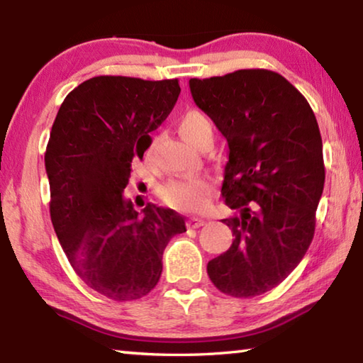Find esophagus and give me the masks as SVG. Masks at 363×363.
I'll use <instances>...</instances> for the list:
<instances>
[{"label":"esophagus","mask_w":363,"mask_h":363,"mask_svg":"<svg viewBox=\"0 0 363 363\" xmlns=\"http://www.w3.org/2000/svg\"><path fill=\"white\" fill-rule=\"evenodd\" d=\"M205 224V219L201 218H189L187 220V225L192 227V229H199V227H201Z\"/></svg>","instance_id":"obj_1"}]
</instances>
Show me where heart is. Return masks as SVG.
Here are the masks:
<instances>
[{
  "label": "heart",
  "mask_w": 363,
  "mask_h": 363,
  "mask_svg": "<svg viewBox=\"0 0 363 363\" xmlns=\"http://www.w3.org/2000/svg\"><path fill=\"white\" fill-rule=\"evenodd\" d=\"M179 131L184 138L190 140L194 145L199 144L206 136H213V126L208 116L199 110H189L182 115L179 121ZM158 138H153L147 147V155H150L155 149ZM214 182L210 176H186L171 179L160 187V196L168 206L174 208L177 211H200L208 205L213 192Z\"/></svg>",
  "instance_id": "obj_1"
}]
</instances>
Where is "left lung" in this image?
<instances>
[{"label": "left lung", "instance_id": "1", "mask_svg": "<svg viewBox=\"0 0 363 363\" xmlns=\"http://www.w3.org/2000/svg\"><path fill=\"white\" fill-rule=\"evenodd\" d=\"M189 86L229 145L223 196L233 213L223 223L232 245L208 262V275L229 296H259L293 272L314 238L325 184L315 115L270 70L190 78Z\"/></svg>", "mask_w": 363, "mask_h": 363}]
</instances>
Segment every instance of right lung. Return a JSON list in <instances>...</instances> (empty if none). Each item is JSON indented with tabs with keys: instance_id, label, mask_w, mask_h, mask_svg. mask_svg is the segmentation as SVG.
Here are the masks:
<instances>
[{
	"instance_id": "obj_1",
	"label": "right lung",
	"mask_w": 363,
	"mask_h": 363,
	"mask_svg": "<svg viewBox=\"0 0 363 363\" xmlns=\"http://www.w3.org/2000/svg\"><path fill=\"white\" fill-rule=\"evenodd\" d=\"M177 79L94 77L69 93L45 153L51 220L67 259L91 290L113 301L145 296L162 275L163 251L186 220L123 196L134 158L179 97Z\"/></svg>"
}]
</instances>
